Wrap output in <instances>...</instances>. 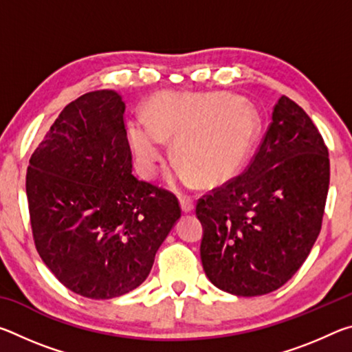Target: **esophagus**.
Listing matches in <instances>:
<instances>
[{
	"label": "esophagus",
	"mask_w": 352,
	"mask_h": 352,
	"mask_svg": "<svg viewBox=\"0 0 352 352\" xmlns=\"http://www.w3.org/2000/svg\"><path fill=\"white\" fill-rule=\"evenodd\" d=\"M180 205L183 212H190L194 210V199L190 197V195H182Z\"/></svg>",
	"instance_id": "esophagus-1"
}]
</instances>
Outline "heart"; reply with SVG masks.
Segmentation results:
<instances>
[{
    "instance_id": "1",
    "label": "heart",
    "mask_w": 352,
    "mask_h": 352,
    "mask_svg": "<svg viewBox=\"0 0 352 352\" xmlns=\"http://www.w3.org/2000/svg\"><path fill=\"white\" fill-rule=\"evenodd\" d=\"M259 132L252 104L230 94L163 93L151 100L146 121L129 126L130 147L146 177L163 162V140L175 137L174 155L184 164L182 175L197 174L219 183L241 168Z\"/></svg>"
}]
</instances>
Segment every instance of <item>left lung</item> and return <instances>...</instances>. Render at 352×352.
<instances>
[{"instance_id":"8db88e82","label":"left lung","mask_w":352,"mask_h":352,"mask_svg":"<svg viewBox=\"0 0 352 352\" xmlns=\"http://www.w3.org/2000/svg\"><path fill=\"white\" fill-rule=\"evenodd\" d=\"M329 189V155L312 119L281 96L242 174L199 199L200 258L210 281L237 296L284 285L320 234Z\"/></svg>"}]
</instances>
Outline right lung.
I'll return each instance as SVG.
<instances>
[{
    "label": "right lung",
    "instance_id": "1",
    "mask_svg": "<svg viewBox=\"0 0 352 352\" xmlns=\"http://www.w3.org/2000/svg\"><path fill=\"white\" fill-rule=\"evenodd\" d=\"M126 104L91 91L62 110L29 160L35 248L65 287L91 300L129 294L182 216L174 192L132 174Z\"/></svg>",
    "mask_w": 352,
    "mask_h": 352
}]
</instances>
